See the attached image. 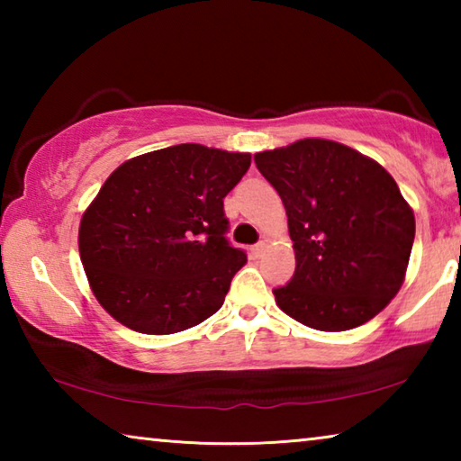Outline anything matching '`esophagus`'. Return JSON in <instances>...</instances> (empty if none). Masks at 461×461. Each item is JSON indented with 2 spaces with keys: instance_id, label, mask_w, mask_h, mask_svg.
Listing matches in <instances>:
<instances>
[{
  "instance_id": "1",
  "label": "esophagus",
  "mask_w": 461,
  "mask_h": 461,
  "mask_svg": "<svg viewBox=\"0 0 461 461\" xmlns=\"http://www.w3.org/2000/svg\"><path fill=\"white\" fill-rule=\"evenodd\" d=\"M267 249H268L267 241H260V244H256V246L249 248V254H252V258H262V256H264V252H267Z\"/></svg>"
}]
</instances>
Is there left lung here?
Segmentation results:
<instances>
[{
    "label": "left lung",
    "instance_id": "8db88e82",
    "mask_svg": "<svg viewBox=\"0 0 461 461\" xmlns=\"http://www.w3.org/2000/svg\"><path fill=\"white\" fill-rule=\"evenodd\" d=\"M278 191L294 248V276L276 305L319 331L370 321L401 291L415 215L376 160L323 138L254 154Z\"/></svg>",
    "mask_w": 461,
    "mask_h": 461
}]
</instances>
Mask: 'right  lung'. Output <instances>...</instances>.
<instances>
[{
  "instance_id": "add662e5",
  "label": "right lung",
  "mask_w": 461,
  "mask_h": 461,
  "mask_svg": "<svg viewBox=\"0 0 461 461\" xmlns=\"http://www.w3.org/2000/svg\"><path fill=\"white\" fill-rule=\"evenodd\" d=\"M252 154L178 144L134 156L107 176L79 225L99 305L148 335L199 325L223 305L246 254L225 240L223 199Z\"/></svg>"
}]
</instances>
